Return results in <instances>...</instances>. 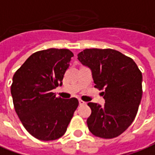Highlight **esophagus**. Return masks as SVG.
<instances>
[{"mask_svg":"<svg viewBox=\"0 0 155 155\" xmlns=\"http://www.w3.org/2000/svg\"><path fill=\"white\" fill-rule=\"evenodd\" d=\"M79 104H80V106H83V105H85V104H86V102L83 101L82 100H79Z\"/></svg>","mask_w":155,"mask_h":155,"instance_id":"esophagus-1","label":"esophagus"}]
</instances>
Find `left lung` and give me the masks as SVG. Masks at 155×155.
Masks as SVG:
<instances>
[{
	"label": "left lung",
	"mask_w": 155,
	"mask_h": 155,
	"mask_svg": "<svg viewBox=\"0 0 155 155\" xmlns=\"http://www.w3.org/2000/svg\"><path fill=\"white\" fill-rule=\"evenodd\" d=\"M78 59L91 69L95 87L104 90L103 107L88 103L89 130L99 138H116L137 115L143 95L141 71L131 58L111 48H86L78 54Z\"/></svg>",
	"instance_id": "obj_1"
}]
</instances>
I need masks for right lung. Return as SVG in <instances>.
I'll list each match as a JSON object with an SVG mask.
<instances>
[{
    "mask_svg": "<svg viewBox=\"0 0 155 155\" xmlns=\"http://www.w3.org/2000/svg\"><path fill=\"white\" fill-rule=\"evenodd\" d=\"M73 56L64 48L38 51L13 75L11 93L15 111L26 130L39 140L62 137L78 107L76 98L62 99L52 92L62 85Z\"/></svg>",
    "mask_w": 155,
    "mask_h": 155,
    "instance_id": "right-lung-1",
    "label": "right lung"
}]
</instances>
